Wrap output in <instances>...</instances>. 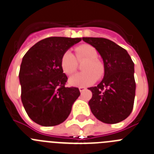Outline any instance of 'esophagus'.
<instances>
[{"label": "esophagus", "instance_id": "obj_1", "mask_svg": "<svg viewBox=\"0 0 154 154\" xmlns=\"http://www.w3.org/2000/svg\"><path fill=\"white\" fill-rule=\"evenodd\" d=\"M79 90H80V93H82L83 91H85L86 88H85V87H79Z\"/></svg>", "mask_w": 154, "mask_h": 154}]
</instances>
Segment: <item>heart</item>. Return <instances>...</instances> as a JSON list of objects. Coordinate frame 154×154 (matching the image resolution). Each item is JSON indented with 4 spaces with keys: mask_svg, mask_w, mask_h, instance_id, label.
Segmentation results:
<instances>
[{
    "mask_svg": "<svg viewBox=\"0 0 154 154\" xmlns=\"http://www.w3.org/2000/svg\"><path fill=\"white\" fill-rule=\"evenodd\" d=\"M76 57L70 51H66L62 55L60 66L65 74L70 75L75 72L77 67V60L86 59L82 70L84 72L74 74L69 79V84L76 87H85L96 81L103 76L104 66L97 59V51L89 44H82L74 49Z\"/></svg>",
    "mask_w": 154,
    "mask_h": 154,
    "instance_id": "b5f03b06",
    "label": "heart"
}]
</instances>
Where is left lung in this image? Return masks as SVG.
<instances>
[{"label":"left lung","mask_w":154,"mask_h":154,"mask_svg":"<svg viewBox=\"0 0 154 154\" xmlns=\"http://www.w3.org/2000/svg\"><path fill=\"white\" fill-rule=\"evenodd\" d=\"M96 48L104 64V77L92 92L89 105L93 114L105 124H117L129 117L134 108L136 83L134 63L127 51L103 37H83Z\"/></svg>","instance_id":"obj_1"}]
</instances>
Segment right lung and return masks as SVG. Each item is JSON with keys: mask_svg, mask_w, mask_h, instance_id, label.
I'll list each match as a JSON object with an SVG mask.
<instances>
[{"mask_svg": "<svg viewBox=\"0 0 154 154\" xmlns=\"http://www.w3.org/2000/svg\"><path fill=\"white\" fill-rule=\"evenodd\" d=\"M81 38L51 37L37 42L23 56L19 72L21 101L27 115L44 127L61 124L80 96L77 87H66L62 55Z\"/></svg>", "mask_w": 154, "mask_h": 154, "instance_id": "right-lung-1", "label": "right lung"}]
</instances>
